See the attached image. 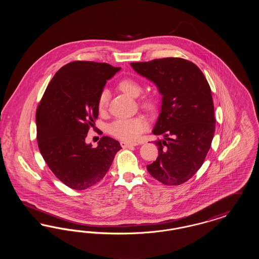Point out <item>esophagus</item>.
Instances as JSON below:
<instances>
[{"instance_id":"34e87169","label":"esophagus","mask_w":259,"mask_h":259,"mask_svg":"<svg viewBox=\"0 0 259 259\" xmlns=\"http://www.w3.org/2000/svg\"><path fill=\"white\" fill-rule=\"evenodd\" d=\"M137 145H138V144H136V143H129V142H126V141H121V142H120V146L124 148L135 147Z\"/></svg>"}]
</instances>
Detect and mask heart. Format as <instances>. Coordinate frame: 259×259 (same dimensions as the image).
I'll return each instance as SVG.
<instances>
[{
	"label": "heart",
	"instance_id": "1",
	"mask_svg": "<svg viewBox=\"0 0 259 259\" xmlns=\"http://www.w3.org/2000/svg\"><path fill=\"white\" fill-rule=\"evenodd\" d=\"M119 89L126 95L136 98L142 92L141 84L133 78H123L118 83ZM109 100V91L103 89L99 95V111H104L107 108ZM141 106L148 110L152 111L155 108V101L150 97H144L140 101ZM148 127V119L143 115H138L131 118H119L112 122L110 126V132L117 139L133 142L145 132Z\"/></svg>",
	"mask_w": 259,
	"mask_h": 259
}]
</instances>
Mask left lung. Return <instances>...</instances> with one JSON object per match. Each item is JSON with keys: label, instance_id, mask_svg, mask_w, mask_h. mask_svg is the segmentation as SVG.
<instances>
[{"label": "left lung", "instance_id": "8db88e82", "mask_svg": "<svg viewBox=\"0 0 259 259\" xmlns=\"http://www.w3.org/2000/svg\"><path fill=\"white\" fill-rule=\"evenodd\" d=\"M134 71L152 81L162 96L152 133L158 157L148 172L166 185L188 181L202 166L215 129L209 83L195 64L182 58L131 63Z\"/></svg>", "mask_w": 259, "mask_h": 259}]
</instances>
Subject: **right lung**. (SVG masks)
Returning a JSON list of instances; mask_svg holds the SVG:
<instances>
[{"label": "right lung", "mask_w": 259, "mask_h": 259, "mask_svg": "<svg viewBox=\"0 0 259 259\" xmlns=\"http://www.w3.org/2000/svg\"><path fill=\"white\" fill-rule=\"evenodd\" d=\"M119 70L107 63L71 62L54 74L37 107L39 151L52 172L75 190L98 184L121 149L107 136L97 148L85 142L98 117L99 95Z\"/></svg>", "instance_id": "1"}]
</instances>
